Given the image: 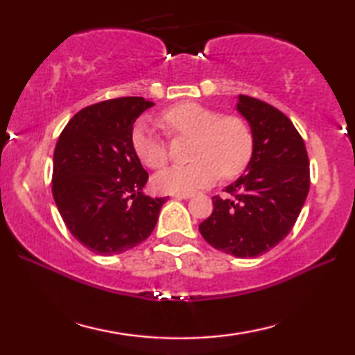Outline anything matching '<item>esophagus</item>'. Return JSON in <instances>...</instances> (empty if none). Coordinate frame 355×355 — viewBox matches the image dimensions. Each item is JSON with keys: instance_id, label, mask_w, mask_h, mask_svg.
Here are the masks:
<instances>
[{"instance_id": "esophagus-1", "label": "esophagus", "mask_w": 355, "mask_h": 355, "mask_svg": "<svg viewBox=\"0 0 355 355\" xmlns=\"http://www.w3.org/2000/svg\"><path fill=\"white\" fill-rule=\"evenodd\" d=\"M173 197H175V199H178V200H182V199H191L192 194H191V192H189V194H173Z\"/></svg>"}]
</instances>
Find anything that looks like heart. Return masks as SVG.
I'll use <instances>...</instances> for the list:
<instances>
[{"label":"heart","instance_id":"obj_1","mask_svg":"<svg viewBox=\"0 0 355 355\" xmlns=\"http://www.w3.org/2000/svg\"><path fill=\"white\" fill-rule=\"evenodd\" d=\"M161 127L171 137H189L188 166H172L153 177L156 191L189 194L216 178H233L248 167L254 152L249 125L238 116H222L199 103H180L159 117ZM131 147L141 163L159 169L169 159L167 144L146 123H137L131 133Z\"/></svg>","mask_w":355,"mask_h":355}]
</instances>
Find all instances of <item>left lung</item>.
<instances>
[{
  "mask_svg": "<svg viewBox=\"0 0 355 355\" xmlns=\"http://www.w3.org/2000/svg\"><path fill=\"white\" fill-rule=\"evenodd\" d=\"M236 110L250 125L254 152L244 175L213 197V213L199 225L214 249L254 258L275 248L296 224L310 188L302 136L284 112L239 95Z\"/></svg>",
  "mask_w": 355,
  "mask_h": 355,
  "instance_id": "left-lung-1",
  "label": "left lung"
}]
</instances>
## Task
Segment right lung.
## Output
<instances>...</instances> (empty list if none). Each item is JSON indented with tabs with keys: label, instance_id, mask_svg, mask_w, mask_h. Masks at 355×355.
Masks as SVG:
<instances>
[{
	"label": "right lung",
	"instance_id": "1",
	"mask_svg": "<svg viewBox=\"0 0 355 355\" xmlns=\"http://www.w3.org/2000/svg\"><path fill=\"white\" fill-rule=\"evenodd\" d=\"M142 97L84 107L65 125L53 156V197L71 235L100 255L150 236L167 197L146 196L148 173L131 147L133 125L152 107Z\"/></svg>",
	"mask_w": 355,
	"mask_h": 355
}]
</instances>
